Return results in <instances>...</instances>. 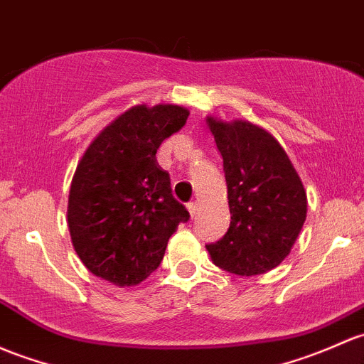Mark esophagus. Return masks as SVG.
Masks as SVG:
<instances>
[{
	"instance_id": "1",
	"label": "esophagus",
	"mask_w": 364,
	"mask_h": 364,
	"mask_svg": "<svg viewBox=\"0 0 364 364\" xmlns=\"http://www.w3.org/2000/svg\"><path fill=\"white\" fill-rule=\"evenodd\" d=\"M188 211H190V214H192V218L197 216V211H198V204H197V202H190V204H188Z\"/></svg>"
}]
</instances>
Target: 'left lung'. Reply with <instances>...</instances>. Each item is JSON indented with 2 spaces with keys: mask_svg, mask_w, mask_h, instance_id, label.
Instances as JSON below:
<instances>
[{
  "mask_svg": "<svg viewBox=\"0 0 364 364\" xmlns=\"http://www.w3.org/2000/svg\"><path fill=\"white\" fill-rule=\"evenodd\" d=\"M223 159L230 227L208 244L213 263L235 275L265 274L291 251L307 216V195L281 144L250 122L208 118Z\"/></svg>",
  "mask_w": 364,
  "mask_h": 364,
  "instance_id": "left-lung-1",
  "label": "left lung"
}]
</instances>
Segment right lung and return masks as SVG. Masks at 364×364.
Masks as SVG:
<instances>
[{"label": "right lung", "instance_id": "1", "mask_svg": "<svg viewBox=\"0 0 364 364\" xmlns=\"http://www.w3.org/2000/svg\"><path fill=\"white\" fill-rule=\"evenodd\" d=\"M188 114L174 105L136 106L95 137L76 167L68 225L76 255L97 277L139 284L159 269L178 225L190 220L155 159Z\"/></svg>", "mask_w": 364, "mask_h": 364}]
</instances>
